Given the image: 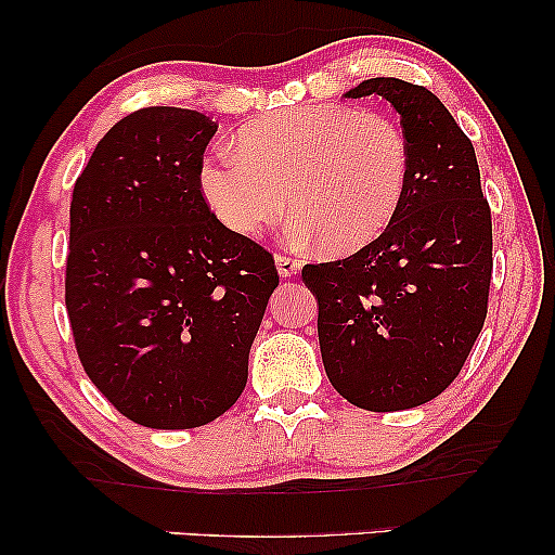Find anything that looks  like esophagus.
Wrapping results in <instances>:
<instances>
[{"mask_svg": "<svg viewBox=\"0 0 555 555\" xmlns=\"http://www.w3.org/2000/svg\"><path fill=\"white\" fill-rule=\"evenodd\" d=\"M275 264H278V272H280V275H283V278H293L295 272L300 270V260H295V257L283 255V253L275 255Z\"/></svg>", "mask_w": 555, "mask_h": 555, "instance_id": "1", "label": "esophagus"}]
</instances>
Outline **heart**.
I'll return each instance as SVG.
<instances>
[{
	"label": "heart",
	"instance_id": "obj_1",
	"mask_svg": "<svg viewBox=\"0 0 555 555\" xmlns=\"http://www.w3.org/2000/svg\"><path fill=\"white\" fill-rule=\"evenodd\" d=\"M234 146L199 166L202 196L219 222L240 237H257L291 202V230L318 237L331 255L382 237L412 179L406 133L391 118L346 103L268 113L242 126Z\"/></svg>",
	"mask_w": 555,
	"mask_h": 555
}]
</instances>
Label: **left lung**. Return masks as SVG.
Listing matches in <instances>:
<instances>
[{
  "label": "left lung",
  "instance_id": "left-lung-1",
  "mask_svg": "<svg viewBox=\"0 0 555 555\" xmlns=\"http://www.w3.org/2000/svg\"><path fill=\"white\" fill-rule=\"evenodd\" d=\"M348 98L382 95L401 116L412 179L382 237L336 262L306 264L333 389L369 412L427 404L465 366L492 278V217L473 141L424 86L371 78Z\"/></svg>",
  "mask_w": 555,
  "mask_h": 555
}]
</instances>
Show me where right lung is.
I'll list each match as a JSON object with an SVG mask.
<instances>
[{"label": "right lung", "instance_id": "add662e5", "mask_svg": "<svg viewBox=\"0 0 555 555\" xmlns=\"http://www.w3.org/2000/svg\"><path fill=\"white\" fill-rule=\"evenodd\" d=\"M217 124L151 105L98 141L73 186L65 308L95 389L135 424L194 429L247 384L280 283L275 257L219 222L199 189Z\"/></svg>", "mask_w": 555, "mask_h": 555}]
</instances>
